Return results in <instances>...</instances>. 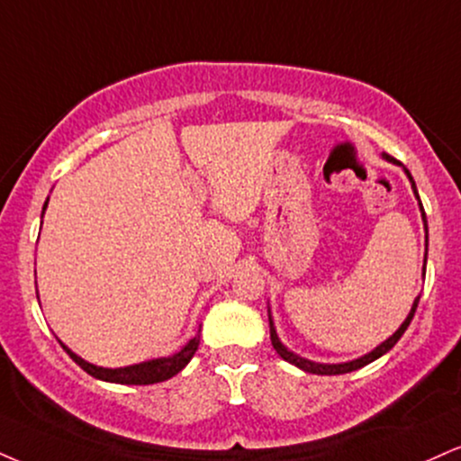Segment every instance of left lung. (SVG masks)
<instances>
[{
    "mask_svg": "<svg viewBox=\"0 0 461 461\" xmlns=\"http://www.w3.org/2000/svg\"><path fill=\"white\" fill-rule=\"evenodd\" d=\"M382 158H384V160H389V163H393V165H399V167L403 169V174L408 176L410 185H412V193H414V197H417V202H419L420 219H423V227H425V258H423V276H425V264H427V216H425L423 203H420V197H419L417 185H414V180H412V176H410V171H408L406 167H403V165L399 163L397 158L389 157V154H386V152L382 154ZM419 298H420V296L414 298V303H412V309H410V313L406 315V320L402 321V326H399V329H397L395 332H393V335L389 337V339H384V341L380 343V346H375L374 350L367 352V354H363V357H358V358H354V360H348V363H315V360H309V358H303V357H298L296 352H292L290 348H287L285 343L279 339V335H276V329H275V320H273V313H270V307H268L270 341H273V348H275L276 354H279L281 358L287 360V363L296 365L298 369L307 371V374H318V375H339V374H350V371H357V369H360V367H365V365L374 363L375 358H380L382 354H386V352H389L391 348L395 346V343H397L399 339H402V335H403V332H406V329H408V326H410V321H412V318H414V312H417V307H419Z\"/></svg>",
    "mask_w": 461,
    "mask_h": 461,
    "instance_id": "left-lung-1",
    "label": "left lung"
}]
</instances>
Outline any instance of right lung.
Wrapping results in <instances>:
<instances>
[{
	"mask_svg": "<svg viewBox=\"0 0 461 461\" xmlns=\"http://www.w3.org/2000/svg\"><path fill=\"white\" fill-rule=\"evenodd\" d=\"M49 206V197L47 202H44L42 206V216H44V210ZM199 330H202V326H199ZM59 346L64 348L66 354L75 360L77 365L83 371H87V374L92 375V378L96 380H103V382H115V384H157V382H165L169 378H174L177 371H182L188 365V360L195 357L197 352V346H199V332L193 339H188L185 346L180 348V350L171 354V357H158V358H149V360H143V363H137V365H129V367H98V365L94 363H87L86 358H81L79 354H75L70 350L66 343H62V339H58Z\"/></svg>",
	"mask_w": 461,
	"mask_h": 461,
	"instance_id": "obj_1",
	"label": "right lung"
}]
</instances>
